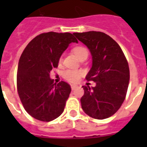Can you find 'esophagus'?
I'll return each instance as SVG.
<instances>
[{
    "label": "esophagus",
    "mask_w": 147,
    "mask_h": 147,
    "mask_svg": "<svg viewBox=\"0 0 147 147\" xmlns=\"http://www.w3.org/2000/svg\"><path fill=\"white\" fill-rule=\"evenodd\" d=\"M77 87H78V86H77V85H71V90H72V91L76 89Z\"/></svg>",
    "instance_id": "esophagus-1"
}]
</instances>
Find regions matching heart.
I'll list each match as a JSON object with an SVG mask.
<instances>
[{
	"label": "heart",
	"mask_w": 147,
	"mask_h": 147,
	"mask_svg": "<svg viewBox=\"0 0 147 147\" xmlns=\"http://www.w3.org/2000/svg\"><path fill=\"white\" fill-rule=\"evenodd\" d=\"M73 53H75V55L77 56L78 59L81 57H82L83 55H88V50L85 47H82L74 48ZM63 76H64V78L69 81L70 82H77L79 80L81 76H82V71L79 70H66L63 74Z\"/></svg>",
	"instance_id": "1"
}]
</instances>
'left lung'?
<instances>
[{
    "label": "left lung",
    "mask_w": 147,
    "mask_h": 147,
    "mask_svg": "<svg viewBox=\"0 0 147 147\" xmlns=\"http://www.w3.org/2000/svg\"><path fill=\"white\" fill-rule=\"evenodd\" d=\"M73 34L89 49L92 65L85 78L96 84L92 88L82 86V108L93 118H107L118 111L125 99L130 80L127 61L120 46L105 33L88 31Z\"/></svg>",
    "instance_id": "1"
}]
</instances>
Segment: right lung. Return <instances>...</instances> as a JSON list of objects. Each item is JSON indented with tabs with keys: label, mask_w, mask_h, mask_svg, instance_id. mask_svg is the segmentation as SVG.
<instances>
[{
	"label": "right lung",
	"mask_w": 147,
	"mask_h": 147,
	"mask_svg": "<svg viewBox=\"0 0 147 147\" xmlns=\"http://www.w3.org/2000/svg\"><path fill=\"white\" fill-rule=\"evenodd\" d=\"M71 42L78 40L70 33H42L26 46L17 69V91L24 108L41 121H53L62 114L71 92L68 83L57 85L49 73Z\"/></svg>",
	"instance_id": "1"
}]
</instances>
